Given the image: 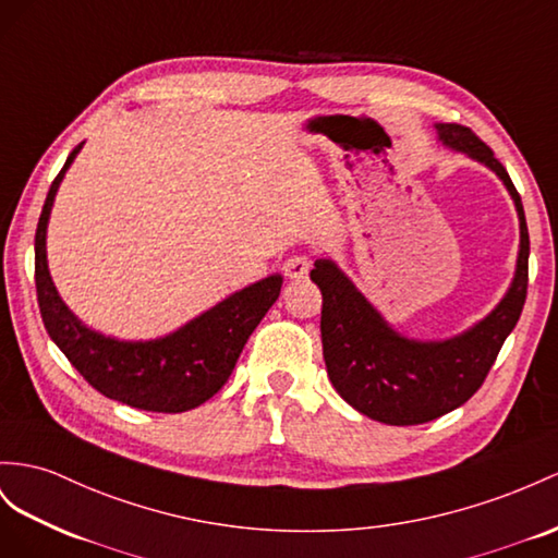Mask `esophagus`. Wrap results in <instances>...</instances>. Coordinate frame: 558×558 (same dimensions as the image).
<instances>
[{
    "label": "esophagus",
    "mask_w": 558,
    "mask_h": 558,
    "mask_svg": "<svg viewBox=\"0 0 558 558\" xmlns=\"http://www.w3.org/2000/svg\"><path fill=\"white\" fill-rule=\"evenodd\" d=\"M282 270H284V276H288L290 280L306 278L308 270H311V256H306V254H292V256H288V259H284Z\"/></svg>",
    "instance_id": "1"
}]
</instances>
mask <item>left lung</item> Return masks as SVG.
<instances>
[{
    "instance_id": "1",
    "label": "left lung",
    "mask_w": 558,
    "mask_h": 558,
    "mask_svg": "<svg viewBox=\"0 0 558 558\" xmlns=\"http://www.w3.org/2000/svg\"><path fill=\"white\" fill-rule=\"evenodd\" d=\"M446 146L488 165L505 181L521 221V252L507 296L488 318L448 341H412L381 320L332 262H316L311 280L323 292L320 337L332 387L369 420L391 426L432 422L460 408L488 377L517 327L527 294V238L521 195L490 146L462 124H436Z\"/></svg>"
}]
</instances>
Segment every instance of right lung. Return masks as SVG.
I'll return each mask as SVG.
<instances>
[{
    "instance_id": "obj_1",
    "label": "right lung",
    "mask_w": 558,
    "mask_h": 558,
    "mask_svg": "<svg viewBox=\"0 0 558 558\" xmlns=\"http://www.w3.org/2000/svg\"><path fill=\"white\" fill-rule=\"evenodd\" d=\"M80 146L53 179L35 233V288L41 320L65 359L112 401L148 412H185L217 393L231 377L254 327L280 294V276L264 278L155 341H118L84 327L56 292L47 266V221L61 179Z\"/></svg>"
}]
</instances>
